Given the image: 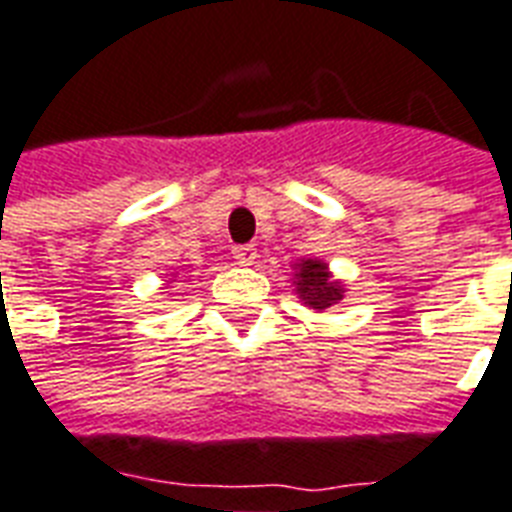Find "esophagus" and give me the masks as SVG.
<instances>
[{"label":"esophagus","instance_id":"obj_1","mask_svg":"<svg viewBox=\"0 0 512 512\" xmlns=\"http://www.w3.org/2000/svg\"><path fill=\"white\" fill-rule=\"evenodd\" d=\"M232 253L237 264H242V267H251L253 261H256V248L253 245H237Z\"/></svg>","mask_w":512,"mask_h":512}]
</instances>
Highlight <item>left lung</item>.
Instances as JSON below:
<instances>
[{"label":"left lung","mask_w":512,"mask_h":512,"mask_svg":"<svg viewBox=\"0 0 512 512\" xmlns=\"http://www.w3.org/2000/svg\"><path fill=\"white\" fill-rule=\"evenodd\" d=\"M294 270H297L294 272V286H297L294 291L313 310H326V307L337 305L343 299L345 288L337 280H332L324 261L302 259L294 264Z\"/></svg>","instance_id":"obj_1"}]
</instances>
